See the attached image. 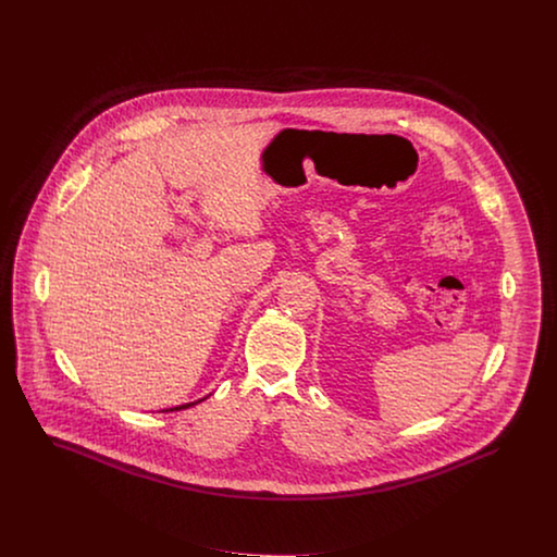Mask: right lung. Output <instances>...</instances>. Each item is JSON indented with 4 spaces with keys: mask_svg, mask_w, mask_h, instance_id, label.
Returning <instances> with one entry per match:
<instances>
[{
    "mask_svg": "<svg viewBox=\"0 0 557 557\" xmlns=\"http://www.w3.org/2000/svg\"><path fill=\"white\" fill-rule=\"evenodd\" d=\"M206 399V397H203ZM203 399H197V401H191V404H183V406H176V408H165L162 412H172V410H183V408H189V406H196L199 401H203Z\"/></svg>",
    "mask_w": 557,
    "mask_h": 557,
    "instance_id": "obj_1",
    "label": "right lung"
}]
</instances>
